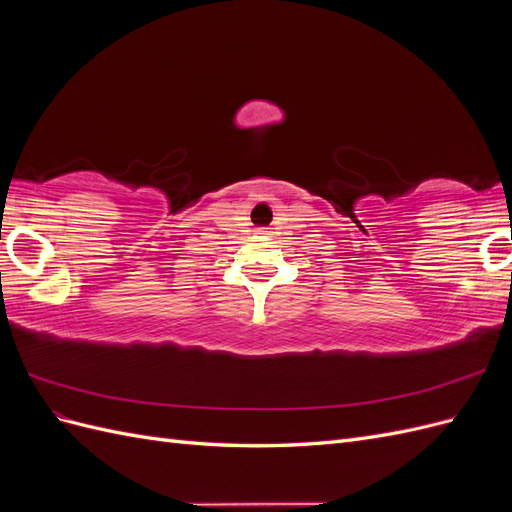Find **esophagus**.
Instances as JSON below:
<instances>
[{
	"instance_id": "34e87169",
	"label": "esophagus",
	"mask_w": 512,
	"mask_h": 512,
	"mask_svg": "<svg viewBox=\"0 0 512 512\" xmlns=\"http://www.w3.org/2000/svg\"><path fill=\"white\" fill-rule=\"evenodd\" d=\"M256 235H269L267 228H256Z\"/></svg>"
}]
</instances>
